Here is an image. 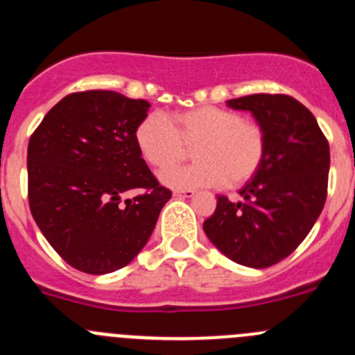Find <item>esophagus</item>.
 <instances>
[{"label":"esophagus","instance_id":"34e87169","mask_svg":"<svg viewBox=\"0 0 355 355\" xmlns=\"http://www.w3.org/2000/svg\"><path fill=\"white\" fill-rule=\"evenodd\" d=\"M196 196L193 190H174V197H183V199H190V197Z\"/></svg>","mask_w":355,"mask_h":355}]
</instances>
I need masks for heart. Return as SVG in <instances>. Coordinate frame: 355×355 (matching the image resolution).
I'll use <instances>...</instances> for the list:
<instances>
[{
	"instance_id": "1",
	"label": "heart",
	"mask_w": 355,
	"mask_h": 355,
	"mask_svg": "<svg viewBox=\"0 0 355 355\" xmlns=\"http://www.w3.org/2000/svg\"><path fill=\"white\" fill-rule=\"evenodd\" d=\"M144 159L166 171L194 147L196 163L163 172L162 181L175 190L225 184L238 188L256 175L266 155V133L259 122L220 106H199L175 114L172 122L159 114L144 119L135 133Z\"/></svg>"
}]
</instances>
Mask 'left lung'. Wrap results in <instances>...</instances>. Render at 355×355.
I'll list each match as a JSON object with an SVG mask.
<instances>
[{"mask_svg":"<svg viewBox=\"0 0 355 355\" xmlns=\"http://www.w3.org/2000/svg\"><path fill=\"white\" fill-rule=\"evenodd\" d=\"M254 115L266 133V155L252 180L231 202L216 197L202 224L206 236L229 259L266 268L288 258L315 225L327 199L331 155L315 115L284 94L229 99Z\"/></svg>","mask_w":355,"mask_h":355,"instance_id":"left-lung-1","label":"left lung"}]
</instances>
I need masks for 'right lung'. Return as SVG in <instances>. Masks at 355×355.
<instances>
[{
  "label": "right lung",
  "mask_w": 355,
  "mask_h": 355,
  "mask_svg": "<svg viewBox=\"0 0 355 355\" xmlns=\"http://www.w3.org/2000/svg\"><path fill=\"white\" fill-rule=\"evenodd\" d=\"M149 106L112 90L69 94L28 144L31 215L49 245L85 274H110L131 263L172 196L135 139ZM130 189L141 193L122 203Z\"/></svg>",
  "instance_id": "obj_1"
}]
</instances>
